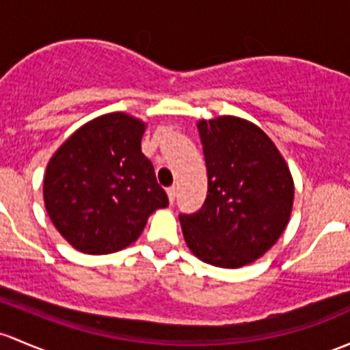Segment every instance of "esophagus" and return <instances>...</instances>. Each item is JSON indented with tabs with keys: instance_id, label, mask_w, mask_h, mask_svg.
<instances>
[{
	"instance_id": "obj_1",
	"label": "esophagus",
	"mask_w": 350,
	"mask_h": 350,
	"mask_svg": "<svg viewBox=\"0 0 350 350\" xmlns=\"http://www.w3.org/2000/svg\"><path fill=\"white\" fill-rule=\"evenodd\" d=\"M167 198H169V203H174L176 200V187H167Z\"/></svg>"
}]
</instances>
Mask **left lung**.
I'll use <instances>...</instances> for the list:
<instances>
[{"label":"left lung","instance_id":"obj_1","mask_svg":"<svg viewBox=\"0 0 350 350\" xmlns=\"http://www.w3.org/2000/svg\"><path fill=\"white\" fill-rule=\"evenodd\" d=\"M208 194L203 208L179 215L186 245L204 263L240 268L277 243L293 206V179L270 137L233 116L198 122Z\"/></svg>","mask_w":350,"mask_h":350}]
</instances>
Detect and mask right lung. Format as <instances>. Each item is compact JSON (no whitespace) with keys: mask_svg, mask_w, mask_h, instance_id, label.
Returning <instances> with one entry per match:
<instances>
[{"mask_svg":"<svg viewBox=\"0 0 350 350\" xmlns=\"http://www.w3.org/2000/svg\"><path fill=\"white\" fill-rule=\"evenodd\" d=\"M146 124L124 112L90 120L46 165L43 200L51 223L73 248L107 255L134 243L147 218L169 204L142 154Z\"/></svg>","mask_w":350,"mask_h":350,"instance_id":"obj_1","label":"right lung"}]
</instances>
